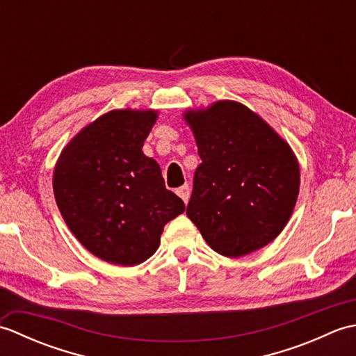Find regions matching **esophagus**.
Wrapping results in <instances>:
<instances>
[{
  "mask_svg": "<svg viewBox=\"0 0 356 356\" xmlns=\"http://www.w3.org/2000/svg\"><path fill=\"white\" fill-rule=\"evenodd\" d=\"M177 195L180 199H182L185 203H188V200H190V194H191V190H190V185L188 184H185V185H182L180 188H177Z\"/></svg>",
  "mask_w": 356,
  "mask_h": 356,
  "instance_id": "34e87169",
  "label": "esophagus"
}]
</instances>
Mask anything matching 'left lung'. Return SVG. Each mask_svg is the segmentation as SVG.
I'll list each match as a JSON object with an SVG mask.
<instances>
[{
    "mask_svg": "<svg viewBox=\"0 0 356 356\" xmlns=\"http://www.w3.org/2000/svg\"><path fill=\"white\" fill-rule=\"evenodd\" d=\"M202 163L186 216L216 252L248 255L270 243L289 222L300 166L289 143L236 101L186 110Z\"/></svg>",
    "mask_w": 356,
    "mask_h": 356,
    "instance_id": "left-lung-1",
    "label": "left lung"
}]
</instances>
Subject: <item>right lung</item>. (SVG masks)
<instances>
[{
    "label": "right lung",
    "mask_w": 356,
    "mask_h": 356,
    "mask_svg": "<svg viewBox=\"0 0 356 356\" xmlns=\"http://www.w3.org/2000/svg\"><path fill=\"white\" fill-rule=\"evenodd\" d=\"M154 110H113L74 136L53 171L67 226L97 259L134 266L153 255L163 226L185 211L165 188L161 166L143 154Z\"/></svg>",
    "instance_id": "add662e5"
}]
</instances>
